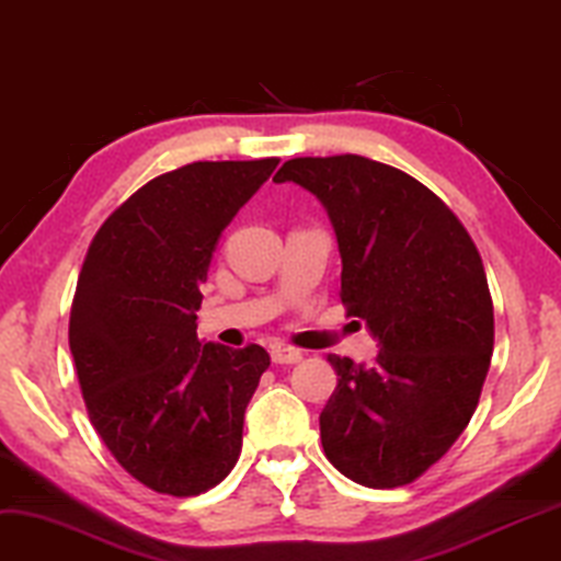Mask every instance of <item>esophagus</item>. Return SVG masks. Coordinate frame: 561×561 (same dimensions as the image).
I'll list each match as a JSON object with an SVG mask.
<instances>
[{
	"instance_id": "obj_1",
	"label": "esophagus",
	"mask_w": 561,
	"mask_h": 561,
	"mask_svg": "<svg viewBox=\"0 0 561 561\" xmlns=\"http://www.w3.org/2000/svg\"><path fill=\"white\" fill-rule=\"evenodd\" d=\"M272 359L274 365H297L302 359V352L293 350V346H274Z\"/></svg>"
}]
</instances>
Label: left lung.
I'll return each mask as SVG.
<instances>
[{
	"label": "left lung",
	"instance_id": "8db88e82",
	"mask_svg": "<svg viewBox=\"0 0 561 561\" xmlns=\"http://www.w3.org/2000/svg\"><path fill=\"white\" fill-rule=\"evenodd\" d=\"M274 181L297 183L329 211L346 316L380 344L373 365L329 354L339 382L321 411L325 458L363 486L411 484L471 422L492 363L477 245L443 198L363 154L287 160Z\"/></svg>",
	"mask_w": 561,
	"mask_h": 561
}]
</instances>
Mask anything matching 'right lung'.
Here are the masks:
<instances>
[{
	"mask_svg": "<svg viewBox=\"0 0 561 561\" xmlns=\"http://www.w3.org/2000/svg\"><path fill=\"white\" fill-rule=\"evenodd\" d=\"M276 165L222 160L162 173L105 219L84 256L69 316L84 407L113 458L160 494L207 492L243 448L268 354L198 342V287L222 230Z\"/></svg>",
	"mask_w": 561,
	"mask_h": 561,
	"instance_id": "right-lung-1",
	"label": "right lung"
}]
</instances>
